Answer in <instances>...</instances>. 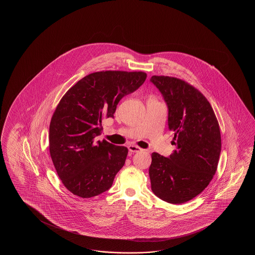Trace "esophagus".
Here are the masks:
<instances>
[{
	"label": "esophagus",
	"instance_id": "34e87169",
	"mask_svg": "<svg viewBox=\"0 0 255 255\" xmlns=\"http://www.w3.org/2000/svg\"><path fill=\"white\" fill-rule=\"evenodd\" d=\"M128 150L131 153L142 151V148H140L139 146H135V145H129V146H128Z\"/></svg>",
	"mask_w": 255,
	"mask_h": 255
}]
</instances>
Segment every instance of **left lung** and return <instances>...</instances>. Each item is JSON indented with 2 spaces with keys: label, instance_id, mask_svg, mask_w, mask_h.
I'll use <instances>...</instances> for the list:
<instances>
[{
  "label": "left lung",
  "instance_id": "obj_1",
  "mask_svg": "<svg viewBox=\"0 0 255 255\" xmlns=\"http://www.w3.org/2000/svg\"><path fill=\"white\" fill-rule=\"evenodd\" d=\"M150 82L168 106V129L177 146L168 157L152 153L151 190L162 201L181 204L205 190L216 172L220 127L211 104L195 87L170 76H153Z\"/></svg>",
  "mask_w": 255,
  "mask_h": 255
}]
</instances>
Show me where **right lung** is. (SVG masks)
I'll list each match as a JSON object with an SVG mask.
<instances>
[{"instance_id": "right-lung-1", "label": "right lung", "mask_w": 255, "mask_h": 255, "mask_svg": "<svg viewBox=\"0 0 255 255\" xmlns=\"http://www.w3.org/2000/svg\"><path fill=\"white\" fill-rule=\"evenodd\" d=\"M146 78L144 72H96L60 100L49 128V150L58 177L74 195L91 198L111 188L128 150L97 137L103 120L114 118L121 98Z\"/></svg>"}]
</instances>
